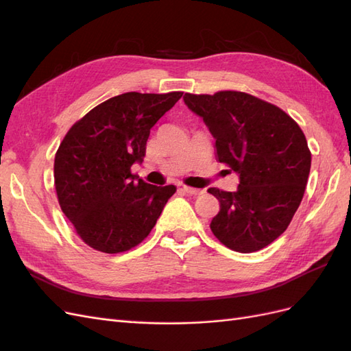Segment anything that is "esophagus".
<instances>
[{
  "mask_svg": "<svg viewBox=\"0 0 351 351\" xmlns=\"http://www.w3.org/2000/svg\"><path fill=\"white\" fill-rule=\"evenodd\" d=\"M182 190H184L187 195H193V196H199L204 193V190L202 189H195V187H189V186H182Z\"/></svg>",
  "mask_w": 351,
  "mask_h": 351,
  "instance_id": "34e87169",
  "label": "esophagus"
}]
</instances>
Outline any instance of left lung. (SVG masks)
I'll list each match as a JSON object with an SVG mask.
<instances>
[{
    "label": "left lung",
    "mask_w": 351,
    "mask_h": 351,
    "mask_svg": "<svg viewBox=\"0 0 351 351\" xmlns=\"http://www.w3.org/2000/svg\"><path fill=\"white\" fill-rule=\"evenodd\" d=\"M183 99L214 136L218 161L240 178L236 192L208 190L219 200L212 232L240 253L267 247L289 227L304 195L312 155L302 129L249 93H184Z\"/></svg>",
    "instance_id": "1"
}]
</instances>
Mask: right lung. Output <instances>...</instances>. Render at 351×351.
I'll use <instances>...</instances> for the list:
<instances>
[{"mask_svg":"<svg viewBox=\"0 0 351 351\" xmlns=\"http://www.w3.org/2000/svg\"><path fill=\"white\" fill-rule=\"evenodd\" d=\"M183 92H127L90 110L56 154L60 206L80 239L104 253L130 250L147 237L177 187L145 183L142 164L151 129Z\"/></svg>","mask_w":351,"mask_h":351,"instance_id":"add662e5","label":"right lung"}]
</instances>
